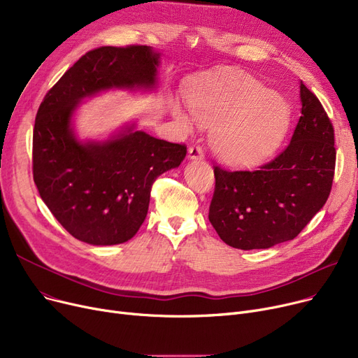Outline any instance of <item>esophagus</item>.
I'll return each instance as SVG.
<instances>
[{"mask_svg":"<svg viewBox=\"0 0 358 358\" xmlns=\"http://www.w3.org/2000/svg\"><path fill=\"white\" fill-rule=\"evenodd\" d=\"M189 158L190 159H199L201 161L204 158V154H203V148L200 145H192L189 148Z\"/></svg>","mask_w":358,"mask_h":358,"instance_id":"obj_1","label":"esophagus"}]
</instances>
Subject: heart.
<instances>
[{
	"instance_id": "1",
	"label": "heart",
	"mask_w": 358,
	"mask_h": 358,
	"mask_svg": "<svg viewBox=\"0 0 358 358\" xmlns=\"http://www.w3.org/2000/svg\"><path fill=\"white\" fill-rule=\"evenodd\" d=\"M189 107L199 123L215 124L212 148L234 164L267 157L283 139L290 122V107L283 96L238 72L199 84L189 94ZM176 115L182 123H190L178 107Z\"/></svg>"
}]
</instances>
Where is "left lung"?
Listing matches in <instances>:
<instances>
[{
  "label": "left lung",
  "instance_id": "8db88e82",
  "mask_svg": "<svg viewBox=\"0 0 358 358\" xmlns=\"http://www.w3.org/2000/svg\"><path fill=\"white\" fill-rule=\"evenodd\" d=\"M300 116L290 143L255 169L213 166L209 220L238 250L270 248L294 239L324 208L334 181V126L321 101L300 83Z\"/></svg>",
  "mask_w": 358,
  "mask_h": 358
}]
</instances>
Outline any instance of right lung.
<instances>
[{
	"label": "right lung",
	"instance_id": "1",
	"mask_svg": "<svg viewBox=\"0 0 358 358\" xmlns=\"http://www.w3.org/2000/svg\"><path fill=\"white\" fill-rule=\"evenodd\" d=\"M159 53L149 46L87 52L45 96L33 129V180L52 215L91 245H116L143 223L154 181L181 164L184 143L129 127L107 142L75 139L71 117L80 100L113 87L152 88Z\"/></svg>",
	"mask_w": 358,
	"mask_h": 358
}]
</instances>
